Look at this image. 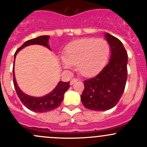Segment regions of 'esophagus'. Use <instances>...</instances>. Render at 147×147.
Segmentation results:
<instances>
[{"instance_id": "1", "label": "esophagus", "mask_w": 147, "mask_h": 147, "mask_svg": "<svg viewBox=\"0 0 147 147\" xmlns=\"http://www.w3.org/2000/svg\"><path fill=\"white\" fill-rule=\"evenodd\" d=\"M76 82H78V80L77 79H72V80H70V82H69V84L70 85H72V84H74V83H75Z\"/></svg>"}]
</instances>
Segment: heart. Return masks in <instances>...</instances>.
Here are the masks:
<instances>
[{
    "mask_svg": "<svg viewBox=\"0 0 147 147\" xmlns=\"http://www.w3.org/2000/svg\"><path fill=\"white\" fill-rule=\"evenodd\" d=\"M111 48L104 39L84 38L76 40L66 46L61 62L63 67L69 69L77 65L84 76H91L102 68L109 58Z\"/></svg>",
    "mask_w": 147,
    "mask_h": 147,
    "instance_id": "heart-1",
    "label": "heart"
}]
</instances>
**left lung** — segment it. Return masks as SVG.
<instances>
[{
	"label": "left lung",
	"mask_w": 147,
	"mask_h": 147,
	"mask_svg": "<svg viewBox=\"0 0 147 147\" xmlns=\"http://www.w3.org/2000/svg\"><path fill=\"white\" fill-rule=\"evenodd\" d=\"M105 38L111 48L109 63L94 78L84 82L81 101L89 110L103 111L113 108L121 98L127 78V53L121 41L110 34Z\"/></svg>",
	"instance_id": "1"
}]
</instances>
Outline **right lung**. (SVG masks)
<instances>
[{
  "label": "right lung",
  "mask_w": 147,
  "mask_h": 147,
  "mask_svg": "<svg viewBox=\"0 0 147 147\" xmlns=\"http://www.w3.org/2000/svg\"><path fill=\"white\" fill-rule=\"evenodd\" d=\"M49 38H50V36L45 35V36H38L36 38H32V39L29 40V41H27L25 43H24L15 52V55H14V65H15V60L17 54L20 51L25 48L26 46L36 44V45L45 46L51 50L50 46L49 45ZM12 72H13L14 86H15V91H16L18 97L25 107H27L30 111H34V112L45 113L56 109L61 105V102L63 101V98H64L65 92L69 87V82H59L57 86L55 87V89L49 94H46V96L41 97L32 96L24 94L19 88L18 84H17L16 80H15L14 67L12 69Z\"/></svg>",
  "instance_id": "add662e5"
}]
</instances>
